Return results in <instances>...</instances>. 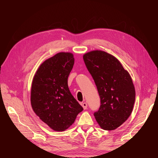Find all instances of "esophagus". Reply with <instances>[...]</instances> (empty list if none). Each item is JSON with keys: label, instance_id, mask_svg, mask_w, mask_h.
Segmentation results:
<instances>
[{"label": "esophagus", "instance_id": "1", "mask_svg": "<svg viewBox=\"0 0 158 158\" xmlns=\"http://www.w3.org/2000/svg\"><path fill=\"white\" fill-rule=\"evenodd\" d=\"M82 106L83 107V108H84V109H87V107H88V104L85 103V102H84V103H82Z\"/></svg>", "mask_w": 158, "mask_h": 158}]
</instances>
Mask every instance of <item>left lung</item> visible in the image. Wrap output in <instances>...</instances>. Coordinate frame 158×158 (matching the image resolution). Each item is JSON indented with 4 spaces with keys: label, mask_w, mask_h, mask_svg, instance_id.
<instances>
[{
    "label": "left lung",
    "mask_w": 158,
    "mask_h": 158,
    "mask_svg": "<svg viewBox=\"0 0 158 158\" xmlns=\"http://www.w3.org/2000/svg\"><path fill=\"white\" fill-rule=\"evenodd\" d=\"M83 59L101 99L95 120L103 130H114L132 111L136 94L131 76L117 58L105 51H89Z\"/></svg>",
    "instance_id": "left-lung-1"
}]
</instances>
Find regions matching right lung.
<instances>
[{
	"label": "right lung",
	"instance_id": "1",
	"mask_svg": "<svg viewBox=\"0 0 158 158\" xmlns=\"http://www.w3.org/2000/svg\"><path fill=\"white\" fill-rule=\"evenodd\" d=\"M74 64L73 53L59 52L40 64L32 80V109L55 131L69 128L83 111L68 86V78Z\"/></svg>",
	"mask_w": 158,
	"mask_h": 158
}]
</instances>
